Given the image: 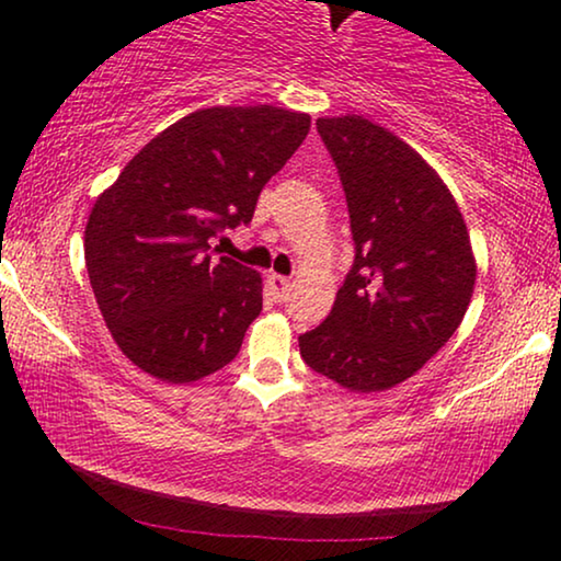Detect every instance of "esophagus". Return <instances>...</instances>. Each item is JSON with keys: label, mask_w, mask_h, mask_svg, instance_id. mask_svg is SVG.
I'll list each match as a JSON object with an SVG mask.
<instances>
[{"label": "esophagus", "mask_w": 561, "mask_h": 561, "mask_svg": "<svg viewBox=\"0 0 561 561\" xmlns=\"http://www.w3.org/2000/svg\"><path fill=\"white\" fill-rule=\"evenodd\" d=\"M267 283H271V290H273V301L275 304H283L288 298V290H290V278H286V275H271L267 278Z\"/></svg>", "instance_id": "esophagus-1"}]
</instances>
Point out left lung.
<instances>
[{
    "label": "left lung",
    "mask_w": 561,
    "mask_h": 561,
    "mask_svg": "<svg viewBox=\"0 0 561 561\" xmlns=\"http://www.w3.org/2000/svg\"><path fill=\"white\" fill-rule=\"evenodd\" d=\"M340 173L355 260L332 313L298 336L313 373L393 388L457 332L474 288L465 219L424 158L359 114L317 119Z\"/></svg>",
    "instance_id": "8db88e82"
}]
</instances>
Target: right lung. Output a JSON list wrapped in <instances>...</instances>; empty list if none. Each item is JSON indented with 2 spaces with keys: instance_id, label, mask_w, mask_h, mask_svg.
Instances as JSON below:
<instances>
[{
  "instance_id": "1",
  "label": "right lung",
  "mask_w": 561,
  "mask_h": 561,
  "mask_svg": "<svg viewBox=\"0 0 561 561\" xmlns=\"http://www.w3.org/2000/svg\"><path fill=\"white\" fill-rule=\"evenodd\" d=\"M309 114L211 106L163 129L89 214L87 271L119 350L152 378L221 370L263 311L255 271L211 250L309 135Z\"/></svg>"
}]
</instances>
